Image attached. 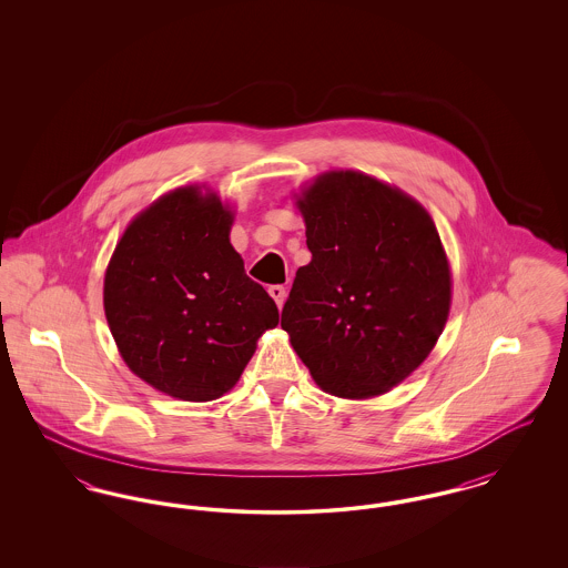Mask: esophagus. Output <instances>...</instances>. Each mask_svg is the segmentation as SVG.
Here are the masks:
<instances>
[{
	"label": "esophagus",
	"mask_w": 568,
	"mask_h": 568,
	"mask_svg": "<svg viewBox=\"0 0 568 568\" xmlns=\"http://www.w3.org/2000/svg\"><path fill=\"white\" fill-rule=\"evenodd\" d=\"M268 294H271L272 300L276 302V306L281 308L283 302H285V287H283V285H271V287H268Z\"/></svg>",
	"instance_id": "1"
}]
</instances>
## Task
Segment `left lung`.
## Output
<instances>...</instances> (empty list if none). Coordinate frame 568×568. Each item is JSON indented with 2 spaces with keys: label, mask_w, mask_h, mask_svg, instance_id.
<instances>
[{
  "label": "left lung",
  "mask_w": 568,
  "mask_h": 568,
  "mask_svg": "<svg viewBox=\"0 0 568 568\" xmlns=\"http://www.w3.org/2000/svg\"><path fill=\"white\" fill-rule=\"evenodd\" d=\"M313 260L297 268L281 327L315 383L373 398L433 352L452 272L426 209L377 179L334 170L297 197Z\"/></svg>",
  "instance_id": "obj_1"
}]
</instances>
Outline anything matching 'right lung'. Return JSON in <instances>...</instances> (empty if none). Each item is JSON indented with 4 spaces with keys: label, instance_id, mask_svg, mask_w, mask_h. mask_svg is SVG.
Segmentation results:
<instances>
[{
    "label": "right lung",
    "instance_id": "obj_1",
    "mask_svg": "<svg viewBox=\"0 0 568 568\" xmlns=\"http://www.w3.org/2000/svg\"><path fill=\"white\" fill-rule=\"evenodd\" d=\"M232 221L213 191H170L128 225L106 268L104 311L121 357L179 400L230 392L278 324L274 300L230 244Z\"/></svg>",
    "mask_w": 568,
    "mask_h": 568
}]
</instances>
